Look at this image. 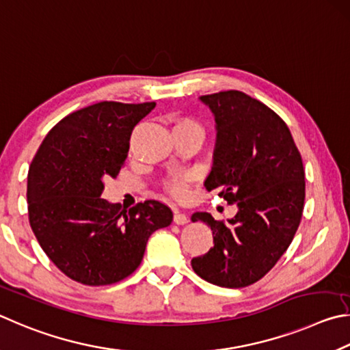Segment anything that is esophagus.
Wrapping results in <instances>:
<instances>
[{"instance_id": "esophagus-1", "label": "esophagus", "mask_w": 350, "mask_h": 350, "mask_svg": "<svg viewBox=\"0 0 350 350\" xmlns=\"http://www.w3.org/2000/svg\"><path fill=\"white\" fill-rule=\"evenodd\" d=\"M174 223L175 224H180V226L186 224V223H189V217L186 215V213H183V212L175 209L174 211Z\"/></svg>"}]
</instances>
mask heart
Instances as JSON below:
<instances>
[{
  "mask_svg": "<svg viewBox=\"0 0 350 350\" xmlns=\"http://www.w3.org/2000/svg\"><path fill=\"white\" fill-rule=\"evenodd\" d=\"M174 129H195V131L203 133V129H201L200 122L197 120L191 118V116H183V118L176 120ZM191 183H192L191 175L174 176V178L165 180L163 183V187L164 191L175 200H186L189 197V193H191Z\"/></svg>",
  "mask_w": 350,
  "mask_h": 350,
  "instance_id": "obj_1",
  "label": "heart"
}]
</instances>
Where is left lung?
I'll return each mask as SVG.
<instances>
[{
	"instance_id": "obj_1",
	"label": "left lung",
	"mask_w": 350,
	"mask_h": 350,
	"mask_svg": "<svg viewBox=\"0 0 350 350\" xmlns=\"http://www.w3.org/2000/svg\"><path fill=\"white\" fill-rule=\"evenodd\" d=\"M217 121L213 167L204 183L238 213L228 223L197 212L209 224L213 247L192 260L212 284L246 287L277 265L301 221L306 183L303 159L289 127L266 104L240 90L203 95Z\"/></svg>"
}]
</instances>
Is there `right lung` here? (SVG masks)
Returning <instances> with one entry per match:
<instances>
[{
    "label": "right lung",
    "mask_w": 350,
    "mask_h": 350,
    "mask_svg": "<svg viewBox=\"0 0 350 350\" xmlns=\"http://www.w3.org/2000/svg\"><path fill=\"white\" fill-rule=\"evenodd\" d=\"M155 103L101 101L64 116L46 135L27 176L29 223L61 272L85 286L118 283L137 271L170 207L157 200L129 211L103 200L124 167L133 127Z\"/></svg>",
    "instance_id": "1"
}]
</instances>
